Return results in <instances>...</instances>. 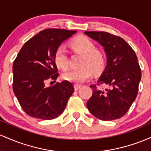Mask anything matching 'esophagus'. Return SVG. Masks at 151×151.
Instances as JSON below:
<instances>
[{"mask_svg": "<svg viewBox=\"0 0 151 151\" xmlns=\"http://www.w3.org/2000/svg\"><path fill=\"white\" fill-rule=\"evenodd\" d=\"M81 87V85H77V84H75L74 85V89H75V91H78L80 88Z\"/></svg>", "mask_w": 151, "mask_h": 151, "instance_id": "obj_1", "label": "esophagus"}]
</instances>
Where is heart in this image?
<instances>
[{"label": "heart", "mask_w": 151, "mask_h": 151, "mask_svg": "<svg viewBox=\"0 0 151 151\" xmlns=\"http://www.w3.org/2000/svg\"><path fill=\"white\" fill-rule=\"evenodd\" d=\"M74 51L83 55L80 68L69 69L63 73L62 77L65 81L81 84L88 81L93 76V70L96 73L101 72L105 68L106 59L104 55L96 50V45L87 37L81 36L76 38L70 43ZM54 61L55 65L61 69L67 68L68 65V56L67 51L63 45L55 50L54 53Z\"/></svg>", "instance_id": "heart-1"}]
</instances>
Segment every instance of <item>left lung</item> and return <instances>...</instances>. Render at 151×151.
I'll list each match as a JSON object with an SVG mask.
<instances>
[{"label":"left lung","instance_id":"8db88e82","mask_svg":"<svg viewBox=\"0 0 151 151\" xmlns=\"http://www.w3.org/2000/svg\"><path fill=\"white\" fill-rule=\"evenodd\" d=\"M84 33L101 44L107 56V65L97 85L90 86L93 91L87 108L102 121L118 119L128 112L138 94L141 70L136 54L119 36L103 31ZM101 84H107L109 88L98 89Z\"/></svg>","mask_w":151,"mask_h":151}]
</instances>
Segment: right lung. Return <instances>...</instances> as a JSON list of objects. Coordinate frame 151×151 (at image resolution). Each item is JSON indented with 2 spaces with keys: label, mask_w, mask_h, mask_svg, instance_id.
<instances>
[{
  "label": "right lung",
  "mask_w": 151,
  "mask_h": 151,
  "mask_svg": "<svg viewBox=\"0 0 151 151\" xmlns=\"http://www.w3.org/2000/svg\"><path fill=\"white\" fill-rule=\"evenodd\" d=\"M76 30L45 29L23 45L13 62V89L21 108L28 116L42 120L56 118L63 112L74 92L73 84L65 81L46 86L58 73L54 53Z\"/></svg>",
  "instance_id": "add662e5"
}]
</instances>
